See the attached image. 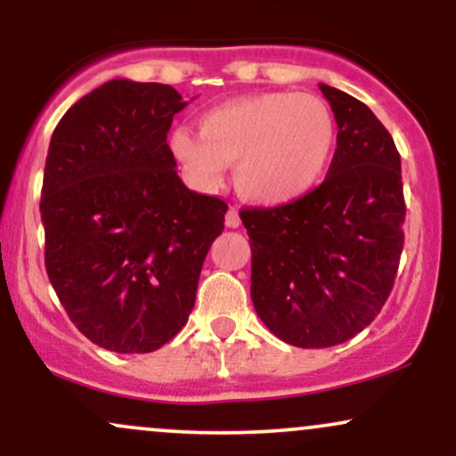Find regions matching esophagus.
<instances>
[{
	"mask_svg": "<svg viewBox=\"0 0 456 456\" xmlns=\"http://www.w3.org/2000/svg\"><path fill=\"white\" fill-rule=\"evenodd\" d=\"M240 223H242L240 221V214H238V210H233V208L224 214V224H227L229 229H238Z\"/></svg>",
	"mask_w": 456,
	"mask_h": 456,
	"instance_id": "1",
	"label": "esophagus"
}]
</instances>
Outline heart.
<instances>
[{"mask_svg":"<svg viewBox=\"0 0 456 456\" xmlns=\"http://www.w3.org/2000/svg\"><path fill=\"white\" fill-rule=\"evenodd\" d=\"M199 130H171L175 159L206 188H216L224 165H235V191L259 206H282L311 191L337 143L332 113L313 94L235 98L203 113Z\"/></svg>","mask_w":456,"mask_h":456,"instance_id":"heart-1","label":"heart"}]
</instances>
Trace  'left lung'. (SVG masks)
Returning <instances> with one entry per match:
<instances>
[{
	"instance_id": "1",
	"label": "left lung",
	"mask_w": 456,
	"mask_h": 456,
	"mask_svg": "<svg viewBox=\"0 0 456 456\" xmlns=\"http://www.w3.org/2000/svg\"><path fill=\"white\" fill-rule=\"evenodd\" d=\"M337 119V151L315 191L242 210L253 306L281 341L345 343L388 300L403 250L401 156L364 102L319 83Z\"/></svg>"
}]
</instances>
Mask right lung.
Segmentation results:
<instances>
[{
  "label": "right lung",
  "instance_id": "add662e5",
  "mask_svg": "<svg viewBox=\"0 0 456 456\" xmlns=\"http://www.w3.org/2000/svg\"><path fill=\"white\" fill-rule=\"evenodd\" d=\"M188 102L111 78L60 119L45 165V265L70 322L115 354L156 352L195 306L227 203L184 186L167 143Z\"/></svg>",
  "mask_w": 456,
  "mask_h": 456
}]
</instances>
